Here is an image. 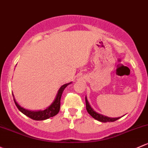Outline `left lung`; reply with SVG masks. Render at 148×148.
Returning a JSON list of instances; mask_svg holds the SVG:
<instances>
[{
    "instance_id": "left-lung-1",
    "label": "left lung",
    "mask_w": 148,
    "mask_h": 148,
    "mask_svg": "<svg viewBox=\"0 0 148 148\" xmlns=\"http://www.w3.org/2000/svg\"><path fill=\"white\" fill-rule=\"evenodd\" d=\"M86 99V110L88 111V113L92 116L94 119H95L97 121H101V122H113V121H117L118 119H119L120 118H109V117H107V116H103V115L99 114V113H96V111H94V109H92V108L91 107V106L89 105L88 103V101H87L86 97L85 98Z\"/></svg>"
}]
</instances>
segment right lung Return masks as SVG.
Returning a JSON list of instances; mask_svg holds the SVG:
<instances>
[{
    "instance_id": "obj_1",
    "label": "right lung",
    "mask_w": 148,
    "mask_h": 148,
    "mask_svg": "<svg viewBox=\"0 0 148 148\" xmlns=\"http://www.w3.org/2000/svg\"><path fill=\"white\" fill-rule=\"evenodd\" d=\"M69 84L71 83L66 84H64L63 86H62L61 88H60V90L58 91L57 97H56L55 100L54 101V102L51 104V106H49L48 108H47L45 110H43V111H28V110H26L25 109V108H23V107H21L18 103L15 101V99H14V101H15V105H16L17 108H18V110H19L21 112H22L23 114L27 116V117L30 118L31 119L35 120V121H43V120L49 119V118L53 117V116H56V115L59 113V111H60V100H61V96H62V92H63L64 88H66ZM12 96H13V95H12Z\"/></svg>"
}]
</instances>
